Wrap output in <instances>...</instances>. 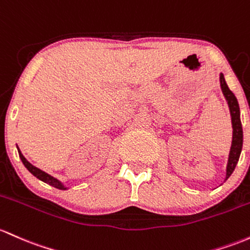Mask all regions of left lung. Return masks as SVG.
Instances as JSON below:
<instances>
[{"instance_id": "8db88e82", "label": "left lung", "mask_w": 250, "mask_h": 250, "mask_svg": "<svg viewBox=\"0 0 250 250\" xmlns=\"http://www.w3.org/2000/svg\"><path fill=\"white\" fill-rule=\"evenodd\" d=\"M219 84H221V90L223 92L224 98H226L228 106H229L230 117H231V127H232V140H231V147L229 150V158H228L227 169H226V179L231 175L234 172L235 167H236L238 159H240L241 152H242L243 146V130H242V123H241V112L238 102L235 97V95L230 91L228 87V84L224 78L223 73H219Z\"/></svg>"}]
</instances>
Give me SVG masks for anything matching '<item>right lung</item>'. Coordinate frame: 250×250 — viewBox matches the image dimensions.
I'll use <instances>...</instances> for the list:
<instances>
[{"mask_svg":"<svg viewBox=\"0 0 250 250\" xmlns=\"http://www.w3.org/2000/svg\"><path fill=\"white\" fill-rule=\"evenodd\" d=\"M18 152H19V156H20L21 161H22V164L24 165V167H26V168L28 169V171L31 172L33 175H34V177H37L38 179L41 180V182H43V183L48 184V185L53 186V188H59V190H62V191L68 190V188H67L66 185H65L64 183H62V182H60V180L57 179V178L52 177L51 174H48V173H46V172L41 171V169L38 168V167L33 166L32 164L29 163V161L27 160L26 158H24L22 153H21V150L19 149V147H18Z\"/></svg>","mask_w":250,"mask_h":250,"instance_id":"right-lung-1","label":"right lung"}]
</instances>
